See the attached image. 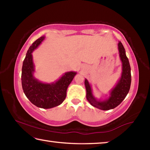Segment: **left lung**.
Wrapping results in <instances>:
<instances>
[{"mask_svg": "<svg viewBox=\"0 0 150 150\" xmlns=\"http://www.w3.org/2000/svg\"><path fill=\"white\" fill-rule=\"evenodd\" d=\"M118 46L119 55L122 63V72L120 79L118 81L115 87L111 90L110 96L108 99L103 101L96 100L93 95L89 83L87 79L85 80V85L86 91H87L86 97L87 100L94 107L98 108L100 110H108L115 108L118 106L126 98L130 88L131 69L130 63H129L128 57H126L125 49L120 42H119Z\"/></svg>", "mask_w": 150, "mask_h": 150, "instance_id": "obj_1", "label": "left lung"}]
</instances>
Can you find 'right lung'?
I'll return each instance as SVG.
<instances>
[{
	"label": "right lung",
	"instance_id": "obj_1",
	"mask_svg": "<svg viewBox=\"0 0 150 150\" xmlns=\"http://www.w3.org/2000/svg\"><path fill=\"white\" fill-rule=\"evenodd\" d=\"M42 36L35 40L28 50L22 69V86L26 97L33 105L42 108H51L62 104L65 100L67 89L76 72L65 73L59 80L52 83H43L33 75L34 65L32 53L44 40Z\"/></svg>",
	"mask_w": 150,
	"mask_h": 150
}]
</instances>
